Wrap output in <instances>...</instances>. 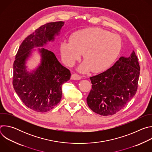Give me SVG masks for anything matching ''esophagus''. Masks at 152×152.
Returning a JSON list of instances; mask_svg holds the SVG:
<instances>
[{
    "label": "esophagus",
    "instance_id": "34e87169",
    "mask_svg": "<svg viewBox=\"0 0 152 152\" xmlns=\"http://www.w3.org/2000/svg\"><path fill=\"white\" fill-rule=\"evenodd\" d=\"M71 79L73 80H80L82 79V77L76 73H73L71 76Z\"/></svg>",
    "mask_w": 152,
    "mask_h": 152
}]
</instances>
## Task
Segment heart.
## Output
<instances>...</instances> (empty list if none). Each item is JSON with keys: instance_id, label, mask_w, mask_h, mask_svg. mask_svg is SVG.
<instances>
[{"instance_id": "heart-1", "label": "heart", "mask_w": 152, "mask_h": 152, "mask_svg": "<svg viewBox=\"0 0 152 152\" xmlns=\"http://www.w3.org/2000/svg\"><path fill=\"white\" fill-rule=\"evenodd\" d=\"M121 49L120 37L98 28H90L76 31L70 41L61 42L62 58L69 66H73L83 53L85 59L79 67L86 73L91 69L97 73L109 68L118 56Z\"/></svg>"}]
</instances>
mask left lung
<instances>
[{
  "mask_svg": "<svg viewBox=\"0 0 152 152\" xmlns=\"http://www.w3.org/2000/svg\"><path fill=\"white\" fill-rule=\"evenodd\" d=\"M140 67L133 50L131 56H121L110 69L90 77L92 88L86 102L94 113L103 116L120 111L135 95Z\"/></svg>",
  "mask_w": 152,
  "mask_h": 152,
  "instance_id": "1",
  "label": "left lung"
}]
</instances>
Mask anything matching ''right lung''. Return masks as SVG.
I'll list each match as a JSON object with an SVG mask.
<instances>
[{"label":"right lung","mask_w":152,"mask_h":152,"mask_svg":"<svg viewBox=\"0 0 152 152\" xmlns=\"http://www.w3.org/2000/svg\"><path fill=\"white\" fill-rule=\"evenodd\" d=\"M64 25L61 21L41 26L21 42L15 56L14 89L23 103L37 113L49 111L57 105L62 97V85L70 79L71 73L52 52L45 48L39 49L41 61L36 70L28 72L26 61L34 48L42 47L48 41H53Z\"/></svg>","instance_id":"1"}]
</instances>
